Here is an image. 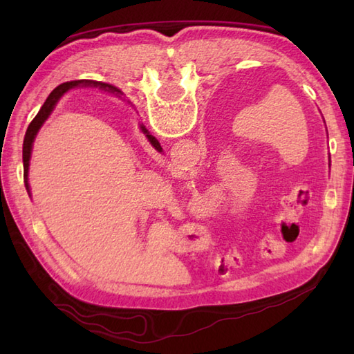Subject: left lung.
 <instances>
[{
  "label": "left lung",
  "instance_id": "obj_1",
  "mask_svg": "<svg viewBox=\"0 0 354 354\" xmlns=\"http://www.w3.org/2000/svg\"><path fill=\"white\" fill-rule=\"evenodd\" d=\"M142 131H145V132H147V131L145 129V127H142ZM147 137H149V135H147ZM150 141H152V140H150Z\"/></svg>",
  "mask_w": 354,
  "mask_h": 354
}]
</instances>
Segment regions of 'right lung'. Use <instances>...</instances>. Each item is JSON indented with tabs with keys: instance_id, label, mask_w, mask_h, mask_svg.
I'll use <instances>...</instances> for the list:
<instances>
[{
	"instance_id": "1",
	"label": "right lung",
	"mask_w": 354,
	"mask_h": 354,
	"mask_svg": "<svg viewBox=\"0 0 354 354\" xmlns=\"http://www.w3.org/2000/svg\"><path fill=\"white\" fill-rule=\"evenodd\" d=\"M80 84L84 85H94V86H100V88H112L108 84H102V82H94V80H73V82H66V84L59 85L57 88H55L51 91V94L47 97V100L42 104V108L37 112V115L33 118V122L28 124L27 127V132H26V137H24V145H22V162H24V179H26V189L28 192V183H27V176H28V164H30V155H32V146H33V140L36 137L37 131L41 129L42 123L47 120V117L50 115V112L55 108V104L57 103V100L61 99V97L71 89L73 86H77ZM149 140H152V145L156 150H160L161 152V146L160 142H158L155 138H152L149 135Z\"/></svg>"
}]
</instances>
